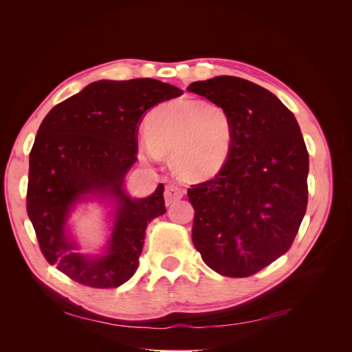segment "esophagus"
<instances>
[{"label":"esophagus","instance_id":"obj_1","mask_svg":"<svg viewBox=\"0 0 352 352\" xmlns=\"http://www.w3.org/2000/svg\"><path fill=\"white\" fill-rule=\"evenodd\" d=\"M185 195V189H182L177 185H168L164 190V199L167 206H172L179 199H182Z\"/></svg>","mask_w":352,"mask_h":352}]
</instances>
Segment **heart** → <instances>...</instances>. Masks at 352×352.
<instances>
[{
  "label": "heart",
  "mask_w": 352,
  "mask_h": 352,
  "mask_svg": "<svg viewBox=\"0 0 352 352\" xmlns=\"http://www.w3.org/2000/svg\"><path fill=\"white\" fill-rule=\"evenodd\" d=\"M233 136V119L220 102L170 101L148 114L146 133L138 142V155L144 163H157L163 153H172L179 177L206 180L225 167Z\"/></svg>",
  "instance_id": "1"
}]
</instances>
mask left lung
Here are the masks:
<instances>
[{
	"mask_svg": "<svg viewBox=\"0 0 352 352\" xmlns=\"http://www.w3.org/2000/svg\"><path fill=\"white\" fill-rule=\"evenodd\" d=\"M188 89L225 105L235 127L225 167L188 189L195 210L192 242L210 269L248 278L291 248L304 219V138L291 110L257 83L217 76Z\"/></svg>",
	"mask_w": 352,
	"mask_h": 352,
	"instance_id": "obj_1",
	"label": "left lung"
}]
</instances>
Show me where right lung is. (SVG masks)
<instances>
[{
    "label": "right lung",
    "mask_w": 352,
    "mask_h": 352,
    "mask_svg": "<svg viewBox=\"0 0 352 352\" xmlns=\"http://www.w3.org/2000/svg\"><path fill=\"white\" fill-rule=\"evenodd\" d=\"M184 94L155 79L98 80L57 104L29 154L26 208L47 261L85 286L117 287L135 274L148 223L166 212L164 186L132 198L124 177L138 160V127L158 102ZM97 199L113 207L104 252L87 256L67 229L74 206Z\"/></svg>",
    "instance_id": "obj_1"
}]
</instances>
